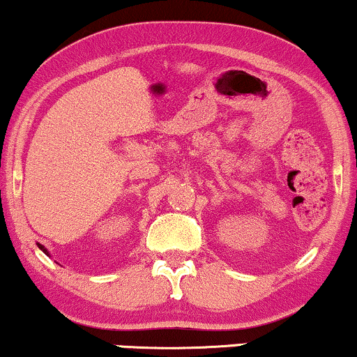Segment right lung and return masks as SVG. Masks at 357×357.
Returning <instances> with one entry per match:
<instances>
[{"label":"right lung","mask_w":357,"mask_h":357,"mask_svg":"<svg viewBox=\"0 0 357 357\" xmlns=\"http://www.w3.org/2000/svg\"><path fill=\"white\" fill-rule=\"evenodd\" d=\"M39 249H43V250H44V252H46V254H47V250H46V249H44V247H43V245H39Z\"/></svg>","instance_id":"right-lung-1"}]
</instances>
